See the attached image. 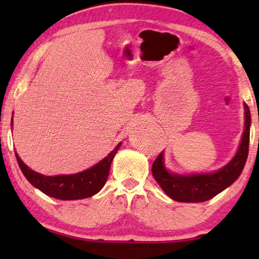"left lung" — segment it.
Returning a JSON list of instances; mask_svg holds the SVG:
<instances>
[{
    "label": "left lung",
    "mask_w": 259,
    "mask_h": 259,
    "mask_svg": "<svg viewBox=\"0 0 259 259\" xmlns=\"http://www.w3.org/2000/svg\"><path fill=\"white\" fill-rule=\"evenodd\" d=\"M244 132L235 157L214 172L191 175L173 173L166 168L162 151L152 165V173L162 191L176 201L201 203L211 199L232 185L242 173L249 153L251 114L246 104H244Z\"/></svg>",
    "instance_id": "left-lung-1"
}]
</instances>
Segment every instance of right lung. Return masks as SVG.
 <instances>
[{
  "label": "right lung",
  "mask_w": 259,
  "mask_h": 259,
  "mask_svg": "<svg viewBox=\"0 0 259 259\" xmlns=\"http://www.w3.org/2000/svg\"><path fill=\"white\" fill-rule=\"evenodd\" d=\"M13 127V119H12ZM121 146V143L116 145L114 150L107 157L92 166L91 168L74 175L45 176L37 173L21 160L19 154L15 153L21 171L34 187H36L49 197L61 200H76L90 198L100 191L107 180L109 168L113 158Z\"/></svg>",
  "instance_id": "1"
}]
</instances>
